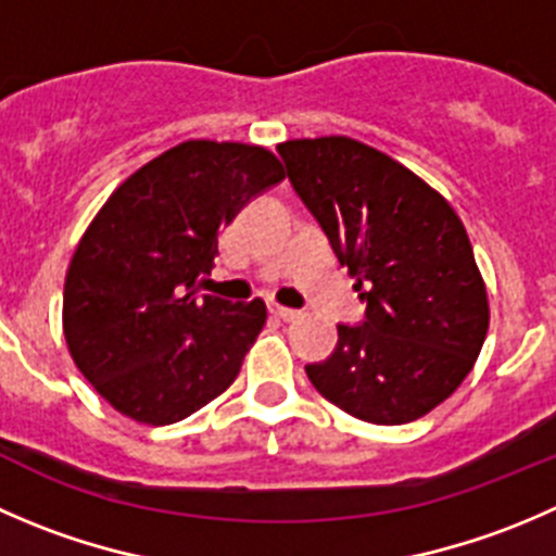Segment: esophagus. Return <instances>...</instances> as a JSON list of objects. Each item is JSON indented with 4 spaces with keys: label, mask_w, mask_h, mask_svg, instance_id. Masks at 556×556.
I'll use <instances>...</instances> for the list:
<instances>
[{
    "label": "esophagus",
    "mask_w": 556,
    "mask_h": 556,
    "mask_svg": "<svg viewBox=\"0 0 556 556\" xmlns=\"http://www.w3.org/2000/svg\"><path fill=\"white\" fill-rule=\"evenodd\" d=\"M268 312H271L274 317H279V320H295V317H299V312L288 309V306H279V304L268 306Z\"/></svg>",
    "instance_id": "1"
}]
</instances>
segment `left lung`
<instances>
[{"mask_svg":"<svg viewBox=\"0 0 556 556\" xmlns=\"http://www.w3.org/2000/svg\"><path fill=\"white\" fill-rule=\"evenodd\" d=\"M277 152L366 304L358 326L339 323L337 348L306 377L361 421L421 418L462 386L486 339V285L465 225L427 181L353 138Z\"/></svg>","mask_w":556,"mask_h":556,"instance_id":"obj_1","label":"left lung"}]
</instances>
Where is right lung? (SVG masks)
<instances>
[{"instance_id": "1", "label": "right lung", "mask_w": 556, "mask_h": 556, "mask_svg": "<svg viewBox=\"0 0 556 556\" xmlns=\"http://www.w3.org/2000/svg\"><path fill=\"white\" fill-rule=\"evenodd\" d=\"M282 179L263 147L187 141L135 170L91 219L64 279V339L113 409L165 427L236 380L266 304L206 295L201 282L219 230Z\"/></svg>"}]
</instances>
